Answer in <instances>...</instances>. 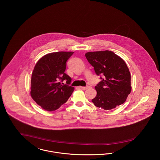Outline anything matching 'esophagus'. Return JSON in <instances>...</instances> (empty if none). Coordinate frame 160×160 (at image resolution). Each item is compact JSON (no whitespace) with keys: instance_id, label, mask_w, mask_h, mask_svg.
<instances>
[{"instance_id":"obj_1","label":"esophagus","mask_w":160,"mask_h":160,"mask_svg":"<svg viewBox=\"0 0 160 160\" xmlns=\"http://www.w3.org/2000/svg\"><path fill=\"white\" fill-rule=\"evenodd\" d=\"M80 88L83 90H86L88 88H89V86H80Z\"/></svg>"}]
</instances>
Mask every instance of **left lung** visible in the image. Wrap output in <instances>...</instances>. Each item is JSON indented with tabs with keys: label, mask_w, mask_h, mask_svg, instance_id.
Instances as JSON below:
<instances>
[{
	"label": "left lung",
	"mask_w": 160,
	"mask_h": 160,
	"mask_svg": "<svg viewBox=\"0 0 160 160\" xmlns=\"http://www.w3.org/2000/svg\"><path fill=\"white\" fill-rule=\"evenodd\" d=\"M96 74L104 75L95 87L96 97L92 101L106 110L123 104L131 91V74L125 62L113 52L106 50L85 54Z\"/></svg>",
	"instance_id": "1"
}]
</instances>
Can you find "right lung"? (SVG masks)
Instances as JSON below:
<instances>
[{"label": "right lung", "instance_id": "add662e5", "mask_svg": "<svg viewBox=\"0 0 160 160\" xmlns=\"http://www.w3.org/2000/svg\"><path fill=\"white\" fill-rule=\"evenodd\" d=\"M73 52L47 54L36 63L31 77V97L44 110L53 112L65 104L74 91L71 78L65 73ZM67 80L65 85L61 82Z\"/></svg>", "mask_w": 160, "mask_h": 160}]
</instances>
